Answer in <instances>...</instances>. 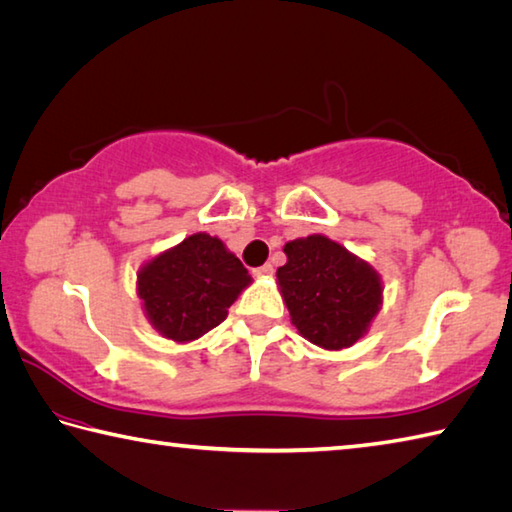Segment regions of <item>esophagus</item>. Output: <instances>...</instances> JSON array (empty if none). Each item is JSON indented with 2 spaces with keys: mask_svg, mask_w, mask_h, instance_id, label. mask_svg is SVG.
Segmentation results:
<instances>
[{
  "mask_svg": "<svg viewBox=\"0 0 512 512\" xmlns=\"http://www.w3.org/2000/svg\"><path fill=\"white\" fill-rule=\"evenodd\" d=\"M272 272H274V267L269 265V263H265V265H260V267H256V269H254V276H258V278H265V276H272Z\"/></svg>",
  "mask_w": 512,
  "mask_h": 512,
  "instance_id": "obj_1",
  "label": "esophagus"
}]
</instances>
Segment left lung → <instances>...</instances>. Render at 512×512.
<instances>
[{"label":"left lung","instance_id":"8db88e82","mask_svg":"<svg viewBox=\"0 0 512 512\" xmlns=\"http://www.w3.org/2000/svg\"><path fill=\"white\" fill-rule=\"evenodd\" d=\"M276 278L298 334L325 350H343L368 332L381 307L374 269L321 234L296 238Z\"/></svg>","mask_w":512,"mask_h":512}]
</instances>
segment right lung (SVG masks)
I'll return each instance as SVG.
<instances>
[{
	"label": "right lung",
	"mask_w": 512,
	"mask_h": 512,
	"mask_svg": "<svg viewBox=\"0 0 512 512\" xmlns=\"http://www.w3.org/2000/svg\"><path fill=\"white\" fill-rule=\"evenodd\" d=\"M252 283L223 240L194 234L149 260L138 272V294L149 323L176 343L196 341L227 318L229 305Z\"/></svg>",
	"instance_id": "right-lung-1"
}]
</instances>
